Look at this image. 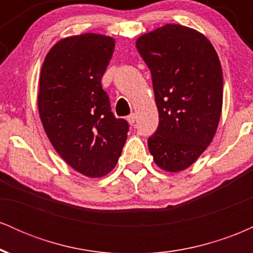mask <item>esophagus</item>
<instances>
[{"instance_id":"1","label":"esophagus","mask_w":253,"mask_h":253,"mask_svg":"<svg viewBox=\"0 0 253 253\" xmlns=\"http://www.w3.org/2000/svg\"><path fill=\"white\" fill-rule=\"evenodd\" d=\"M135 119H136V115L134 113H130L128 117H127V121H128L129 125H133L135 123Z\"/></svg>"}]
</instances>
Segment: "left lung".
I'll use <instances>...</instances> for the list:
<instances>
[{
	"label": "left lung",
	"instance_id": "1",
	"mask_svg": "<svg viewBox=\"0 0 253 253\" xmlns=\"http://www.w3.org/2000/svg\"><path fill=\"white\" fill-rule=\"evenodd\" d=\"M152 77L159 124L147 144L170 172L189 168L215 134L222 108V70L203 34L169 24L136 40Z\"/></svg>",
	"mask_w": 253,
	"mask_h": 253
}]
</instances>
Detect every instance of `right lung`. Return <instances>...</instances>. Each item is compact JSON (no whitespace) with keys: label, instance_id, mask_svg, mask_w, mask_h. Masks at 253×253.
Segmentation results:
<instances>
[{"label":"right lung","instance_id":"add662e5","mask_svg":"<svg viewBox=\"0 0 253 253\" xmlns=\"http://www.w3.org/2000/svg\"><path fill=\"white\" fill-rule=\"evenodd\" d=\"M115 40L95 33L69 37L51 48L40 72L38 107L46 134L64 161L88 177L117 165L129 126L117 119L101 80Z\"/></svg>","mask_w":253,"mask_h":253}]
</instances>
